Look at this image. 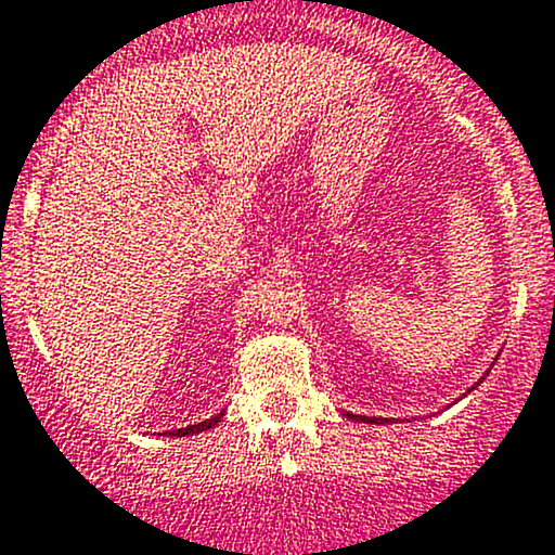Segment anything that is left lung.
<instances>
[{
  "instance_id": "obj_1",
  "label": "left lung",
  "mask_w": 555,
  "mask_h": 555,
  "mask_svg": "<svg viewBox=\"0 0 555 555\" xmlns=\"http://www.w3.org/2000/svg\"><path fill=\"white\" fill-rule=\"evenodd\" d=\"M347 418L352 422H363V424H387V418H376V416H356V413H345Z\"/></svg>"
}]
</instances>
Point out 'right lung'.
Segmentation results:
<instances>
[{"mask_svg": "<svg viewBox=\"0 0 555 555\" xmlns=\"http://www.w3.org/2000/svg\"><path fill=\"white\" fill-rule=\"evenodd\" d=\"M221 418H223V413H218V416H212V418H205V422H199V424L184 426V429L166 431V435H170V437H189V435H199V431H208L210 426H216L218 422H221Z\"/></svg>", "mask_w": 555, "mask_h": 555, "instance_id": "right-lung-1", "label": "right lung"}]
</instances>
